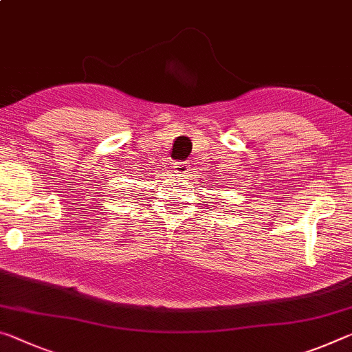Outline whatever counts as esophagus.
Listing matches in <instances>:
<instances>
[{
  "mask_svg": "<svg viewBox=\"0 0 352 352\" xmlns=\"http://www.w3.org/2000/svg\"><path fill=\"white\" fill-rule=\"evenodd\" d=\"M189 163L188 161H183V163H174V172H177V174H186V172H189Z\"/></svg>",
  "mask_w": 352,
  "mask_h": 352,
  "instance_id": "obj_1",
  "label": "esophagus"
}]
</instances>
